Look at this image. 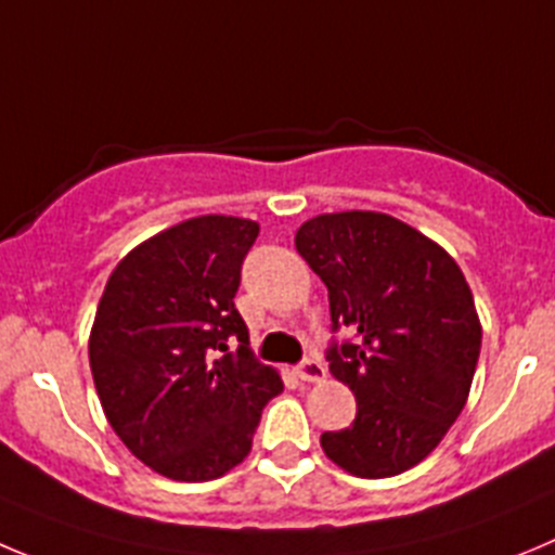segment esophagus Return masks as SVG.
<instances>
[{
    "label": "esophagus",
    "instance_id": "1",
    "mask_svg": "<svg viewBox=\"0 0 555 555\" xmlns=\"http://www.w3.org/2000/svg\"><path fill=\"white\" fill-rule=\"evenodd\" d=\"M295 372H298V377H301L304 383H320L325 377L323 361H318V359H304Z\"/></svg>",
    "mask_w": 555,
    "mask_h": 555
}]
</instances>
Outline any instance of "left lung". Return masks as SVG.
Wrapping results in <instances>:
<instances>
[{
    "instance_id": "obj_1",
    "label": "left lung",
    "mask_w": 555,
    "mask_h": 555,
    "mask_svg": "<svg viewBox=\"0 0 555 555\" xmlns=\"http://www.w3.org/2000/svg\"><path fill=\"white\" fill-rule=\"evenodd\" d=\"M295 248L328 287L325 361L359 411L320 447L339 468L383 479L433 452L468 400L481 348L457 262L413 227L372 210L309 219Z\"/></svg>"
}]
</instances>
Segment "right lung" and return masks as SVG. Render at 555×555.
<instances>
[{
	"mask_svg": "<svg viewBox=\"0 0 555 555\" xmlns=\"http://www.w3.org/2000/svg\"><path fill=\"white\" fill-rule=\"evenodd\" d=\"M257 232L235 216L158 232L114 268L98 304L90 370L103 413L169 479L207 481L243 463L262 408L284 388L254 359L232 301Z\"/></svg>",
	"mask_w": 555,
	"mask_h": 555,
	"instance_id": "1",
	"label": "right lung"
}]
</instances>
